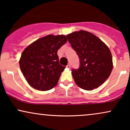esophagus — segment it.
<instances>
[{
    "label": "esophagus",
    "instance_id": "1",
    "mask_svg": "<svg viewBox=\"0 0 130 130\" xmlns=\"http://www.w3.org/2000/svg\"><path fill=\"white\" fill-rule=\"evenodd\" d=\"M70 67H71V65H70V64H68V65H67V68H70Z\"/></svg>",
    "mask_w": 130,
    "mask_h": 130
}]
</instances>
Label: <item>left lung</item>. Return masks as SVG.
Returning a JSON list of instances; mask_svg holds the SVG:
<instances>
[{"label":"left lung","mask_w":130,"mask_h":130,"mask_svg":"<svg viewBox=\"0 0 130 130\" xmlns=\"http://www.w3.org/2000/svg\"><path fill=\"white\" fill-rule=\"evenodd\" d=\"M67 37L79 58V67L71 70L75 83L86 90L98 87L108 78L112 70L109 49L100 38L87 31L74 32Z\"/></svg>","instance_id":"left-lung-1"}]
</instances>
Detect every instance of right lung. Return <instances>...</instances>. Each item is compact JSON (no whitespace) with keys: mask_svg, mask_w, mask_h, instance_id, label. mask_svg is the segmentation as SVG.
Here are the masks:
<instances>
[{"mask_svg":"<svg viewBox=\"0 0 130 130\" xmlns=\"http://www.w3.org/2000/svg\"><path fill=\"white\" fill-rule=\"evenodd\" d=\"M67 41L65 35H49L25 49L19 66L30 86L41 91L49 90L56 86L65 68L59 63L57 51Z\"/></svg>","mask_w":130,"mask_h":130,"instance_id":"add662e5","label":"right lung"}]
</instances>
